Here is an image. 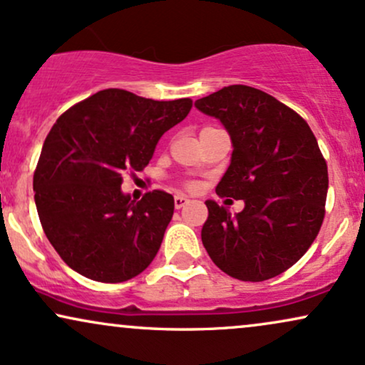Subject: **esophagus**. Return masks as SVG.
Instances as JSON below:
<instances>
[{"mask_svg":"<svg viewBox=\"0 0 365 365\" xmlns=\"http://www.w3.org/2000/svg\"><path fill=\"white\" fill-rule=\"evenodd\" d=\"M187 203H190V200H187L186 196H174V206H175V210H181L182 206H186Z\"/></svg>","mask_w":365,"mask_h":365,"instance_id":"1","label":"esophagus"}]
</instances>
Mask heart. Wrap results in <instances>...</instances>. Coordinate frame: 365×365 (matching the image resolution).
<instances>
[{"label":"heart","mask_w":365,"mask_h":365,"mask_svg":"<svg viewBox=\"0 0 365 365\" xmlns=\"http://www.w3.org/2000/svg\"><path fill=\"white\" fill-rule=\"evenodd\" d=\"M184 186H186L190 191L196 190V182L195 181H186V182H184Z\"/></svg>","instance_id":"b5f03b06"}]
</instances>
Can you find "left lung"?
I'll list each match as a JSON object with an SVG mask.
<instances>
[{"label":"left lung","mask_w":365,"mask_h":365,"mask_svg":"<svg viewBox=\"0 0 365 365\" xmlns=\"http://www.w3.org/2000/svg\"><path fill=\"white\" fill-rule=\"evenodd\" d=\"M195 105L222 121L233 143L217 195L245 203L232 217L225 206L206 201L205 249L225 274L240 281L276 277L307 254L325 218L328 169L317 137L294 110L244 84Z\"/></svg>","instance_id":"left-lung-1"}]
</instances>
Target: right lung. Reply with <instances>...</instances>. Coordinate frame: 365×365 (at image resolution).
Listing matches in <instances>:
<instances>
[{
  "mask_svg": "<svg viewBox=\"0 0 365 365\" xmlns=\"http://www.w3.org/2000/svg\"><path fill=\"white\" fill-rule=\"evenodd\" d=\"M191 106L190 98L155 101L103 89L53 123L34 173L35 205L48 242L81 276L123 282L154 260L174 197L154 190L135 203L121 181L145 168Z\"/></svg>",
  "mask_w": 365,
  "mask_h": 365,
  "instance_id": "right-lung-1",
  "label": "right lung"
}]
</instances>
